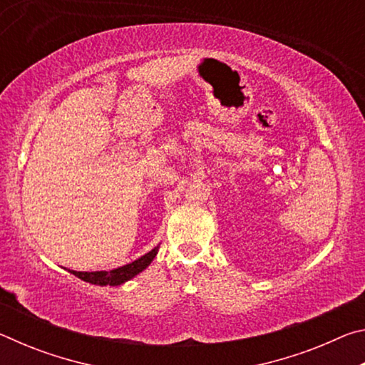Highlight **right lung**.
Wrapping results in <instances>:
<instances>
[{"label":"right lung","instance_id":"add662e5","mask_svg":"<svg viewBox=\"0 0 365 365\" xmlns=\"http://www.w3.org/2000/svg\"><path fill=\"white\" fill-rule=\"evenodd\" d=\"M158 248L151 250L148 255L141 256L137 261H133L127 265H122V267H117L110 272H77V270H69L71 274H73L76 277H78L80 280L93 283V285H120V283L127 282L133 279L135 275L140 274L141 270H145L148 265L151 264V261L158 255Z\"/></svg>","mask_w":365,"mask_h":365}]
</instances>
